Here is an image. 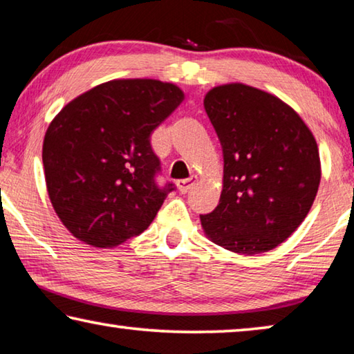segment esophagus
<instances>
[{"label":"esophagus","instance_id":"34e87169","mask_svg":"<svg viewBox=\"0 0 354 354\" xmlns=\"http://www.w3.org/2000/svg\"><path fill=\"white\" fill-rule=\"evenodd\" d=\"M195 183H196V178L195 176H190V178H185V179H179V181H178V190L181 192V194H185V192H189L192 187H194Z\"/></svg>","mask_w":354,"mask_h":354}]
</instances>
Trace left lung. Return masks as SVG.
Masks as SVG:
<instances>
[{
	"mask_svg": "<svg viewBox=\"0 0 354 354\" xmlns=\"http://www.w3.org/2000/svg\"><path fill=\"white\" fill-rule=\"evenodd\" d=\"M205 109L223 149V190L205 234L239 254L277 248L306 218L322 170L301 117L272 93L241 82L214 87Z\"/></svg>",
	"mask_w": 354,
	"mask_h": 354,
	"instance_id": "8db88e82",
	"label": "left lung"
}]
</instances>
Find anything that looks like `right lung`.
Here are the masks:
<instances>
[{"label":"right lung","instance_id":"obj_1","mask_svg":"<svg viewBox=\"0 0 354 354\" xmlns=\"http://www.w3.org/2000/svg\"><path fill=\"white\" fill-rule=\"evenodd\" d=\"M184 93L158 80H113L57 113L44 140L45 181L64 226L81 242L111 248L139 236L173 184L160 187L153 131Z\"/></svg>","mask_w":354,"mask_h":354}]
</instances>
